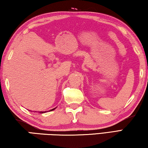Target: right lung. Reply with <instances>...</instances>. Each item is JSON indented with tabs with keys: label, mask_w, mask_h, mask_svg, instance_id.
Returning <instances> with one entry per match:
<instances>
[{
	"label": "right lung",
	"mask_w": 148,
	"mask_h": 148,
	"mask_svg": "<svg viewBox=\"0 0 148 148\" xmlns=\"http://www.w3.org/2000/svg\"><path fill=\"white\" fill-rule=\"evenodd\" d=\"M56 108H53V109H52V110H49V111H53V110H54L55 109H56ZM46 112H47L46 111V112H40V113H41V114H43V113H46Z\"/></svg>",
	"instance_id": "1"
}]
</instances>
